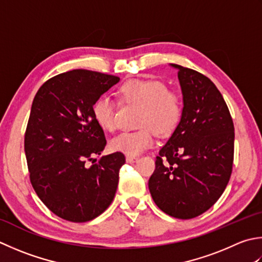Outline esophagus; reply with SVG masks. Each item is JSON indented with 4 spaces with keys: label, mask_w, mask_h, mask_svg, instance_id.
<instances>
[{
    "label": "esophagus",
    "mask_w": 262,
    "mask_h": 262,
    "mask_svg": "<svg viewBox=\"0 0 262 262\" xmlns=\"http://www.w3.org/2000/svg\"><path fill=\"white\" fill-rule=\"evenodd\" d=\"M137 160V158L136 157H134V156H127L126 157V161L127 162H135Z\"/></svg>",
    "instance_id": "esophagus-1"
}]
</instances>
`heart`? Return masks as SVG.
I'll return each instance as SVG.
<instances>
[{
	"label": "heart",
	"instance_id": "heart-1",
	"mask_svg": "<svg viewBox=\"0 0 262 262\" xmlns=\"http://www.w3.org/2000/svg\"><path fill=\"white\" fill-rule=\"evenodd\" d=\"M121 99L142 106L140 126L136 132H124L114 137L110 147L128 156H137L155 143L153 130L168 135L175 130L182 118L183 105L176 91L168 90L158 79H132L119 89ZM93 117L102 129L111 132L116 127V106L110 96L102 95L92 106Z\"/></svg>",
	"mask_w": 262,
	"mask_h": 262
}]
</instances>
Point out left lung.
Returning <instances> with one entry per match:
<instances>
[{
	"instance_id": "1",
	"label": "left lung",
	"mask_w": 262,
	"mask_h": 262,
	"mask_svg": "<svg viewBox=\"0 0 262 262\" xmlns=\"http://www.w3.org/2000/svg\"><path fill=\"white\" fill-rule=\"evenodd\" d=\"M182 118L163 145L148 189L163 212L198 217L222 196L232 175L234 124L222 93L208 77L179 64Z\"/></svg>"
}]
</instances>
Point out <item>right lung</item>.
<instances>
[{
  "mask_svg": "<svg viewBox=\"0 0 262 262\" xmlns=\"http://www.w3.org/2000/svg\"><path fill=\"white\" fill-rule=\"evenodd\" d=\"M119 80L76 69L45 81L34 97L25 134L29 178L40 201L60 218L90 222L115 198L125 156L115 152L97 162L93 159L106 140L92 106Z\"/></svg>",
  "mask_w": 262,
  "mask_h": 262,
  "instance_id": "obj_1",
  "label": "right lung"
}]
</instances>
